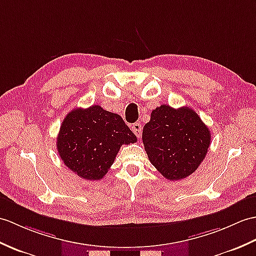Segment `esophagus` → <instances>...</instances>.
Instances as JSON below:
<instances>
[{
    "label": "esophagus",
    "instance_id": "obj_1",
    "mask_svg": "<svg viewBox=\"0 0 256 256\" xmlns=\"http://www.w3.org/2000/svg\"><path fill=\"white\" fill-rule=\"evenodd\" d=\"M132 130L134 132V134L138 136V138H140V136H142V126H140V123H138V122L133 123Z\"/></svg>",
    "mask_w": 256,
    "mask_h": 256
}]
</instances>
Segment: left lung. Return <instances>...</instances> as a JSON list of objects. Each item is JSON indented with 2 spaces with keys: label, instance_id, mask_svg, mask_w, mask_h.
<instances>
[{
  "label": "left lung",
  "instance_id": "8db88e82",
  "mask_svg": "<svg viewBox=\"0 0 256 256\" xmlns=\"http://www.w3.org/2000/svg\"><path fill=\"white\" fill-rule=\"evenodd\" d=\"M148 159L166 179L181 180L203 162L210 145V130L188 106L162 104L142 128Z\"/></svg>",
  "mask_w": 256,
  "mask_h": 256
}]
</instances>
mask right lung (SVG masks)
I'll list each match as a JSON object with an SVG mask.
<instances>
[{
	"label": "right lung",
	"instance_id": "add662e5",
	"mask_svg": "<svg viewBox=\"0 0 256 256\" xmlns=\"http://www.w3.org/2000/svg\"><path fill=\"white\" fill-rule=\"evenodd\" d=\"M138 140L123 118L100 106L74 109L65 116L56 148L66 167L85 180L102 179L123 144Z\"/></svg>",
	"mask_w": 256,
	"mask_h": 256
}]
</instances>
